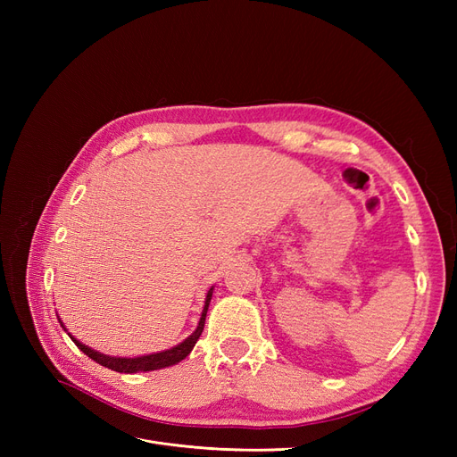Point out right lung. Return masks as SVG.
<instances>
[{
  "mask_svg": "<svg viewBox=\"0 0 457 457\" xmlns=\"http://www.w3.org/2000/svg\"><path fill=\"white\" fill-rule=\"evenodd\" d=\"M212 295H213V287L207 292V297H205V307L202 311V318H200V324L196 328L195 334H192L190 337H187L181 345H177V347L170 349V351H163V353H156V354H146V356H139V358H110L106 354H101V353H95L93 349L86 347V345H81L79 341H76L72 337V341L76 343V347L86 353L91 361L99 362L101 366L108 368V370H114V371H120V373H135V371H152V370H160V368H165V366H173L177 362H181L183 358H187L190 354V351L195 349L196 341L200 339L202 331H204V324H205V314H207V307H210V301H212Z\"/></svg>",
  "mask_w": 457,
  "mask_h": 457,
  "instance_id": "1",
  "label": "right lung"
}]
</instances>
